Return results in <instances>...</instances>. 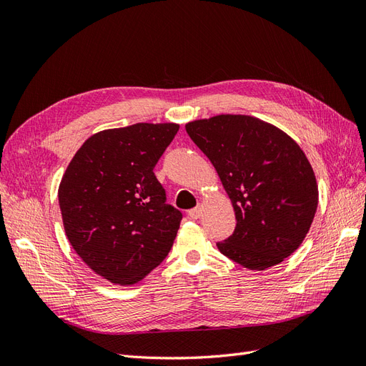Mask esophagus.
Masks as SVG:
<instances>
[{"instance_id": "1", "label": "esophagus", "mask_w": 366, "mask_h": 366, "mask_svg": "<svg viewBox=\"0 0 366 366\" xmlns=\"http://www.w3.org/2000/svg\"><path fill=\"white\" fill-rule=\"evenodd\" d=\"M200 215H202V206H200V204H198L197 207H194V209L189 210V217H191L192 219H198V218H200Z\"/></svg>"}]
</instances>
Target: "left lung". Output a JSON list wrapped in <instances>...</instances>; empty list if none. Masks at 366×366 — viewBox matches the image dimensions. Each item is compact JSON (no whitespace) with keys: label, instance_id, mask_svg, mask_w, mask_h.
<instances>
[{"label":"left lung","instance_id":"1","mask_svg":"<svg viewBox=\"0 0 366 366\" xmlns=\"http://www.w3.org/2000/svg\"><path fill=\"white\" fill-rule=\"evenodd\" d=\"M223 183L237 227L217 242L249 270L282 262L302 244L317 209L315 171L301 147L261 119L219 114L186 124Z\"/></svg>","mask_w":366,"mask_h":366}]
</instances>
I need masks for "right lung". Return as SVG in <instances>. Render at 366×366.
I'll use <instances>...</instances> for the list:
<instances>
[{"label":"right lung","instance_id":"obj_1","mask_svg":"<svg viewBox=\"0 0 366 366\" xmlns=\"http://www.w3.org/2000/svg\"><path fill=\"white\" fill-rule=\"evenodd\" d=\"M177 124H136L96 132L59 184L70 244L94 273L119 285L142 281L168 257L182 212L166 203L154 166Z\"/></svg>","mask_w":366,"mask_h":366}]
</instances>
